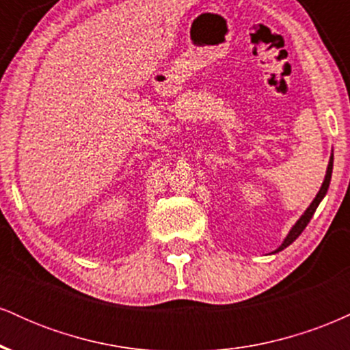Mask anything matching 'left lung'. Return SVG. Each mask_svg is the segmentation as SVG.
<instances>
[{
    "mask_svg": "<svg viewBox=\"0 0 350 350\" xmlns=\"http://www.w3.org/2000/svg\"><path fill=\"white\" fill-rule=\"evenodd\" d=\"M332 163H334V156L331 154V159H329V164H327V171H326V176H324V180H323V186H321L319 192H317V194H316L314 200H312V202L309 204V207L306 208V211H304V214L299 217V219H298V222H296L295 226L291 227L290 234L286 235V239L283 240V243H281L280 247L276 248V250L273 252V253H278V252H281V250H284V248H286L288 245H291L293 242H295V240L298 239V237L301 235V232H303L304 228H306V226H308V224H309V220H311V219H312V215H314V212H316L317 206H319V202H321V200L324 199V196H326V192H327V189H329V184H331V176H332Z\"/></svg>",
    "mask_w": 350,
    "mask_h": 350,
    "instance_id": "8db88e82",
    "label": "left lung"
}]
</instances>
